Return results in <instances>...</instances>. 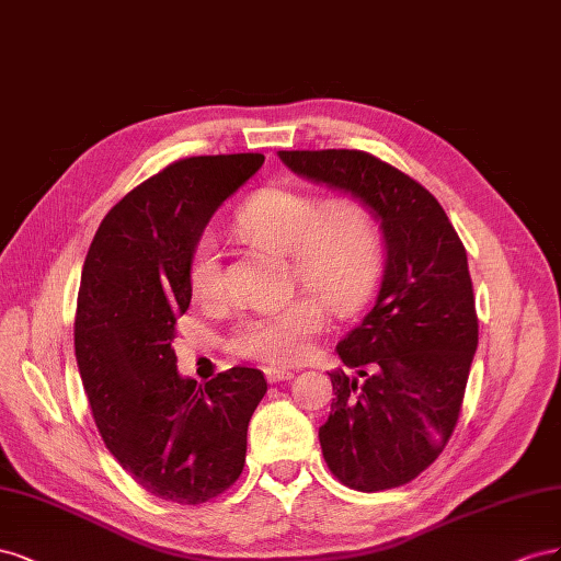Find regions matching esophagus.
Instances as JSON below:
<instances>
[{"label": "esophagus", "instance_id": "obj_1", "mask_svg": "<svg viewBox=\"0 0 561 561\" xmlns=\"http://www.w3.org/2000/svg\"><path fill=\"white\" fill-rule=\"evenodd\" d=\"M265 378H267L270 382H282V380H291L294 374L286 371V369H275V366H267V369H265Z\"/></svg>", "mask_w": 561, "mask_h": 561}]
</instances>
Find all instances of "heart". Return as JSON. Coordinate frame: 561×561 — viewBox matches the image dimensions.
Returning <instances> with one entry per match:
<instances>
[{
	"label": "heart",
	"mask_w": 561,
	"mask_h": 561,
	"mask_svg": "<svg viewBox=\"0 0 561 561\" xmlns=\"http://www.w3.org/2000/svg\"><path fill=\"white\" fill-rule=\"evenodd\" d=\"M234 222L251 242L284 251L289 282L302 284L339 312L359 306L386 259L380 220L371 204L355 195L322 199L302 187L270 185L253 192ZM190 289L204 302L226 294L222 259L209 234L192 249ZM318 299L296 294L242 314L226 341L228 352L277 366L300 362L324 329L327 312Z\"/></svg>",
	"instance_id": "1"
}]
</instances>
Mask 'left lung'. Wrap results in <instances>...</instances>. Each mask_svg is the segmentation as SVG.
<instances>
[{
	"mask_svg": "<svg viewBox=\"0 0 561 561\" xmlns=\"http://www.w3.org/2000/svg\"><path fill=\"white\" fill-rule=\"evenodd\" d=\"M300 175L371 204L386 234V275L374 308L339 343L319 444L329 470L357 491L409 484L451 439L477 350L468 253L449 216L404 171L364 150H282Z\"/></svg>",
	"mask_w": 561,
	"mask_h": 561,
	"instance_id": "left-lung-1",
	"label": "left lung"
}]
</instances>
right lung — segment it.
I'll return each mask as SVG.
<instances>
[{
    "label": "right lung",
    "mask_w": 561,
    "mask_h": 561,
    "mask_svg": "<svg viewBox=\"0 0 561 561\" xmlns=\"http://www.w3.org/2000/svg\"><path fill=\"white\" fill-rule=\"evenodd\" d=\"M263 154L171 162L124 195L95 230L75 314V357L110 454L162 501L202 505L244 470L263 371L232 366L206 386L175 371V319L190 308V259L206 222Z\"/></svg>",
    "instance_id": "obj_1"
}]
</instances>
